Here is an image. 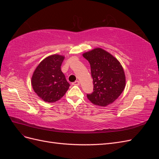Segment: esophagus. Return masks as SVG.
<instances>
[{"mask_svg":"<svg viewBox=\"0 0 159 159\" xmlns=\"http://www.w3.org/2000/svg\"><path fill=\"white\" fill-rule=\"evenodd\" d=\"M72 85H80V81L78 80H77V81H75V82L72 83Z\"/></svg>","mask_w":159,"mask_h":159,"instance_id":"obj_1","label":"esophagus"}]
</instances>
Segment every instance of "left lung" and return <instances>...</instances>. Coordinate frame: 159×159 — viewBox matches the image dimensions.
Masks as SVG:
<instances>
[{
  "instance_id": "1",
  "label": "left lung",
  "mask_w": 159,
  "mask_h": 159,
  "mask_svg": "<svg viewBox=\"0 0 159 159\" xmlns=\"http://www.w3.org/2000/svg\"><path fill=\"white\" fill-rule=\"evenodd\" d=\"M83 56L90 64L93 91L87 94L94 105L105 107L112 103L125 87V75L119 61L102 48L85 52Z\"/></svg>"
}]
</instances>
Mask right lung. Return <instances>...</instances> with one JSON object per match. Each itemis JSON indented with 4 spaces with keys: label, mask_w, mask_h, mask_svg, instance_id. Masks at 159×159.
Listing matches in <instances>:
<instances>
[{
    "label": "right lung",
    "mask_w": 159,
    "mask_h": 159,
    "mask_svg": "<svg viewBox=\"0 0 159 159\" xmlns=\"http://www.w3.org/2000/svg\"><path fill=\"white\" fill-rule=\"evenodd\" d=\"M64 57L52 55L46 57L37 66L32 78L34 91L46 102L60 99L68 91L70 84L61 70Z\"/></svg>",
    "instance_id": "add662e5"
}]
</instances>
